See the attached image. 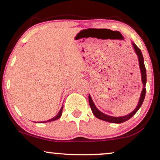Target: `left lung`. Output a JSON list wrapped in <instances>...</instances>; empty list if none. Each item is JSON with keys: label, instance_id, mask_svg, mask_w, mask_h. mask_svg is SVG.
Listing matches in <instances>:
<instances>
[{"label": "left lung", "instance_id": "1", "mask_svg": "<svg viewBox=\"0 0 160 160\" xmlns=\"http://www.w3.org/2000/svg\"><path fill=\"white\" fill-rule=\"evenodd\" d=\"M132 45L133 49H134V51L135 53H136L138 56V63H139V67L140 70H141V80H142V84H143V89H142L141 96H140V99L138 101V103L136 108L134 109V111H132V112L129 113L128 115L122 116V117H112V116H109L107 114H105L102 112H101L100 110H98L97 107L95 106V103H94L92 99L91 96L89 95V106H90L91 110L92 111L93 114L98 119L103 120V121L111 122V123H116V124H119L122 123V122H124L128 121V119H130L131 117H132L135 114V113L137 112L139 110V108H141L142 103H143L144 98H145L146 95V89L145 88L146 84V70L145 68V65H144V60L143 54L141 53V49H139L138 47L135 45V43H133L132 41Z\"/></svg>", "mask_w": 160, "mask_h": 160}]
</instances>
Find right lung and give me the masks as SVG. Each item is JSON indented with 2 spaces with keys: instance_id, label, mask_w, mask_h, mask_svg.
<instances>
[{
  "instance_id": "1",
  "label": "right lung",
  "mask_w": 160,
  "mask_h": 160,
  "mask_svg": "<svg viewBox=\"0 0 160 160\" xmlns=\"http://www.w3.org/2000/svg\"><path fill=\"white\" fill-rule=\"evenodd\" d=\"M62 108H63V106H62V108H60V111H59V112H58V114H57V115H56L55 117H54L52 118V119H49V120H47V121L41 122V123H45V122H52V121H54V120H57V119H60L61 116H62Z\"/></svg>"
}]
</instances>
